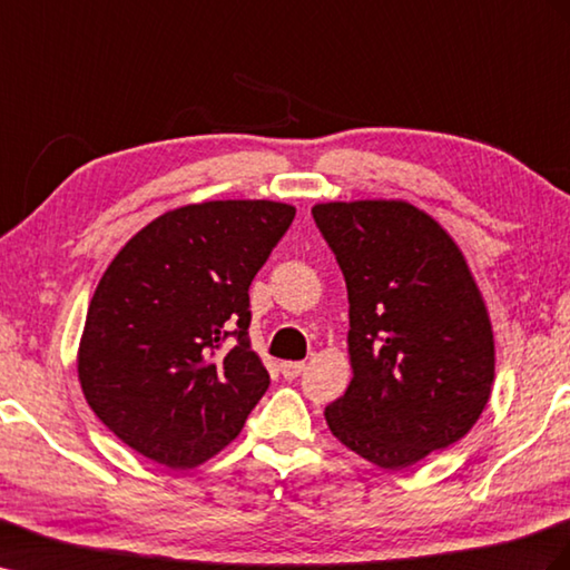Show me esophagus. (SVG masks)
Masks as SVG:
<instances>
[{
  "mask_svg": "<svg viewBox=\"0 0 570 570\" xmlns=\"http://www.w3.org/2000/svg\"><path fill=\"white\" fill-rule=\"evenodd\" d=\"M306 368L304 362H283L281 364V372L285 379H297L302 372Z\"/></svg>",
  "mask_w": 570,
  "mask_h": 570,
  "instance_id": "obj_1",
  "label": "esophagus"
}]
</instances>
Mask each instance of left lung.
I'll list each match as a JSON object with an SVG mask.
<instances>
[{
    "label": "left lung",
    "mask_w": 570,
    "mask_h": 570,
    "mask_svg": "<svg viewBox=\"0 0 570 570\" xmlns=\"http://www.w3.org/2000/svg\"><path fill=\"white\" fill-rule=\"evenodd\" d=\"M347 285L352 381L333 436L403 470L463 439L491 395L494 333L463 252L405 202L312 208Z\"/></svg>",
    "instance_id": "left-lung-1"
}]
</instances>
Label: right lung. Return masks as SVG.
<instances>
[{"label": "right lung", "instance_id": "add662e5", "mask_svg": "<svg viewBox=\"0 0 570 570\" xmlns=\"http://www.w3.org/2000/svg\"><path fill=\"white\" fill-rule=\"evenodd\" d=\"M295 220L275 202H206L148 223L90 299L79 381L110 432L187 470L233 441L271 376L249 343V285Z\"/></svg>", "mask_w": 570, "mask_h": 570}]
</instances>
